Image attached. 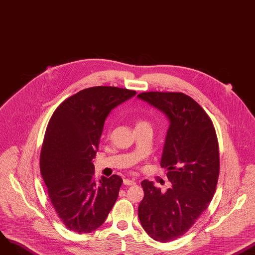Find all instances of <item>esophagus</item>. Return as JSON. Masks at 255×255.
Returning a JSON list of instances; mask_svg holds the SVG:
<instances>
[{"mask_svg": "<svg viewBox=\"0 0 255 255\" xmlns=\"http://www.w3.org/2000/svg\"><path fill=\"white\" fill-rule=\"evenodd\" d=\"M124 184H125L126 186H134L136 183H135L134 180H130V179L126 178V179H124Z\"/></svg>", "mask_w": 255, "mask_h": 255, "instance_id": "obj_1", "label": "esophagus"}]
</instances>
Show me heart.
Listing matches in <instances>:
<instances>
[{
    "instance_id": "1",
    "label": "heart",
    "mask_w": 255,
    "mask_h": 255,
    "mask_svg": "<svg viewBox=\"0 0 255 255\" xmlns=\"http://www.w3.org/2000/svg\"><path fill=\"white\" fill-rule=\"evenodd\" d=\"M142 125H148L146 121H144V120H138L137 121V125L136 126H142Z\"/></svg>"
}]
</instances>
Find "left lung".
Segmentation results:
<instances>
[{
	"instance_id": "8db88e82",
	"label": "left lung",
	"mask_w": 255,
	"mask_h": 255,
	"mask_svg": "<svg viewBox=\"0 0 255 255\" xmlns=\"http://www.w3.org/2000/svg\"><path fill=\"white\" fill-rule=\"evenodd\" d=\"M137 98L166 115L169 128L161 167L171 187L162 192L143 180L138 208L146 234L157 242L185 235L207 210L219 177V147L212 120L190 96L180 92H144Z\"/></svg>"
}]
</instances>
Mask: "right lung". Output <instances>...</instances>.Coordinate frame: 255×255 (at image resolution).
I'll list each match as a JSON object with an SVG mask.
<instances>
[{"label": "right lung", "instance_id": "obj_1", "mask_svg": "<svg viewBox=\"0 0 255 255\" xmlns=\"http://www.w3.org/2000/svg\"><path fill=\"white\" fill-rule=\"evenodd\" d=\"M136 93L110 86L81 90L56 109L47 125L40 172L55 211L72 232L99 228L117 200L123 178L95 181L93 159L108 115Z\"/></svg>", "mask_w": 255, "mask_h": 255}]
</instances>
